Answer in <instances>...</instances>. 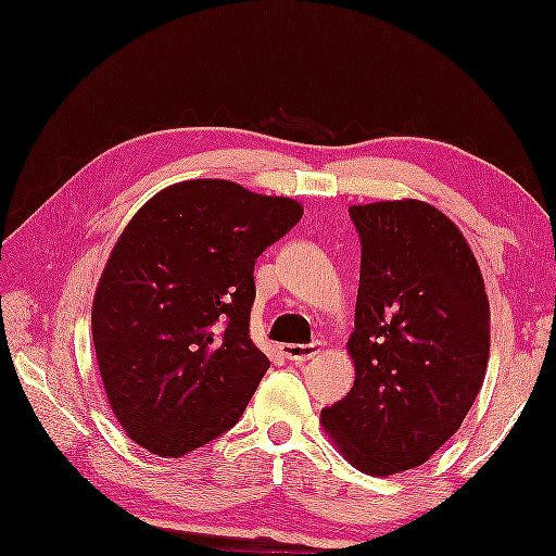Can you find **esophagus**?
I'll return each mask as SVG.
<instances>
[{"label": "esophagus", "mask_w": 556, "mask_h": 556, "mask_svg": "<svg viewBox=\"0 0 556 556\" xmlns=\"http://www.w3.org/2000/svg\"><path fill=\"white\" fill-rule=\"evenodd\" d=\"M283 357L293 359V363H305V359H313L315 355H319V343H307V345H301V343H287L281 348Z\"/></svg>", "instance_id": "esophagus-1"}]
</instances>
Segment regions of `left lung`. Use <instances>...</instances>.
I'll list each match as a JSON object with an SVG mask.
<instances>
[{
	"label": "left lung",
	"instance_id": "1",
	"mask_svg": "<svg viewBox=\"0 0 556 556\" xmlns=\"http://www.w3.org/2000/svg\"><path fill=\"white\" fill-rule=\"evenodd\" d=\"M363 239L355 383L319 424L357 471L421 467L479 395L490 355L481 267L459 227L419 199L351 205Z\"/></svg>",
	"mask_w": 556,
	"mask_h": 556
}]
</instances>
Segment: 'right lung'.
<instances>
[{
	"mask_svg": "<svg viewBox=\"0 0 556 556\" xmlns=\"http://www.w3.org/2000/svg\"><path fill=\"white\" fill-rule=\"evenodd\" d=\"M303 205L227 179L161 189L127 223L97 283L92 341L115 419L182 457L239 421L269 369L249 339L253 267Z\"/></svg>",
	"mask_w": 556,
	"mask_h": 556,
	"instance_id": "obj_1",
	"label": "right lung"
}]
</instances>
